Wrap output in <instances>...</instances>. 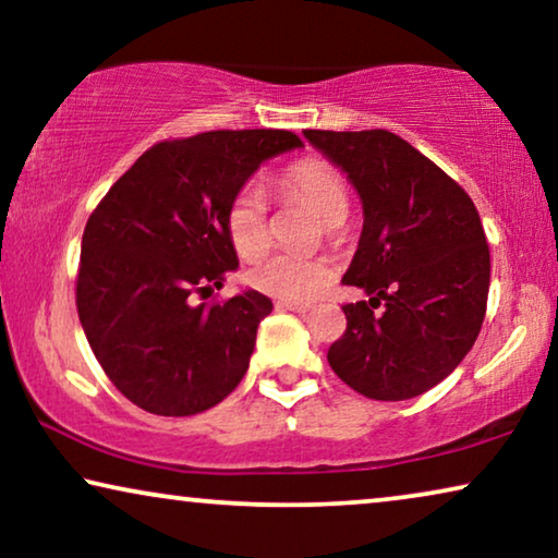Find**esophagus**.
Returning a JSON list of instances; mask_svg holds the SVG:
<instances>
[{
    "label": "esophagus",
    "mask_w": 558,
    "mask_h": 558,
    "mask_svg": "<svg viewBox=\"0 0 558 558\" xmlns=\"http://www.w3.org/2000/svg\"><path fill=\"white\" fill-rule=\"evenodd\" d=\"M277 307L279 310H289V312H307L310 310V304L307 302H284V300H281V302H277Z\"/></svg>",
    "instance_id": "obj_1"
}]
</instances>
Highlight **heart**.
<instances>
[{
	"instance_id": "heart-1",
	"label": "heart",
	"mask_w": 558,
	"mask_h": 558,
	"mask_svg": "<svg viewBox=\"0 0 558 558\" xmlns=\"http://www.w3.org/2000/svg\"><path fill=\"white\" fill-rule=\"evenodd\" d=\"M287 193L307 201L327 226H338L348 216L345 182L330 165L319 159H300L281 174ZM226 233L241 258L262 256L269 246V218L262 187L246 185L233 195L226 210ZM251 287L284 302H312L330 287L332 266L323 258L296 254H271L248 271Z\"/></svg>"
}]
</instances>
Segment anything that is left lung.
Here are the masks:
<instances>
[{"label": "left lung", "mask_w": 558, "mask_h": 558, "mask_svg": "<svg viewBox=\"0 0 558 558\" xmlns=\"http://www.w3.org/2000/svg\"><path fill=\"white\" fill-rule=\"evenodd\" d=\"M363 203V231L342 281L348 330L327 363L353 391L407 401L441 384L475 345L490 289V251L475 203L386 129L304 132ZM384 306V313H376Z\"/></svg>", "instance_id": "obj_1"}]
</instances>
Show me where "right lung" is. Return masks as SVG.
Segmentation results:
<instances>
[{"label": "right lung", "instance_id": "right-lung-1", "mask_svg": "<svg viewBox=\"0 0 558 558\" xmlns=\"http://www.w3.org/2000/svg\"><path fill=\"white\" fill-rule=\"evenodd\" d=\"M281 129L208 132L144 151L90 213L75 304L96 361L136 407L203 414L246 376L274 304L243 289L195 304L239 269L226 210L266 159L302 149Z\"/></svg>", "mask_w": 558, "mask_h": 558}]
</instances>
